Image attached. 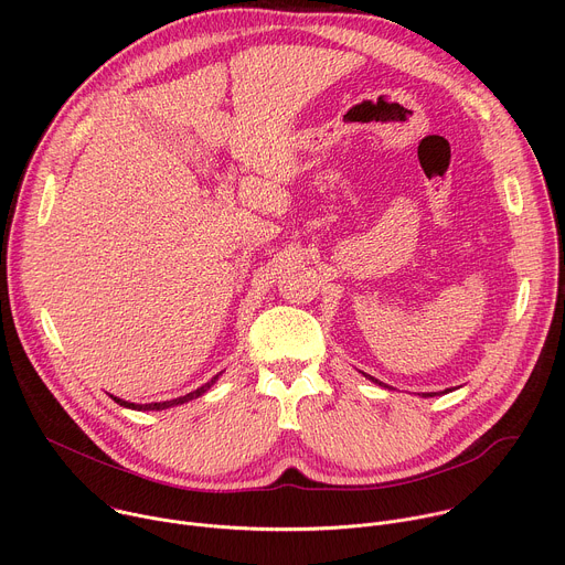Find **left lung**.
<instances>
[{"mask_svg":"<svg viewBox=\"0 0 565 565\" xmlns=\"http://www.w3.org/2000/svg\"><path fill=\"white\" fill-rule=\"evenodd\" d=\"M364 375H366V373H364ZM366 377H369L371 382H375V384H380V386H382V382H380V380H375V377H371V375H366ZM447 391H449V388H447ZM434 395H436V393H423V397H434Z\"/></svg>","mask_w":565,"mask_h":565,"instance_id":"1","label":"left lung"}]
</instances>
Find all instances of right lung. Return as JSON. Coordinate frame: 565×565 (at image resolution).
<instances>
[{"mask_svg": "<svg viewBox=\"0 0 565 565\" xmlns=\"http://www.w3.org/2000/svg\"><path fill=\"white\" fill-rule=\"evenodd\" d=\"M221 375V373H218ZM218 375H214L210 382H205L203 386H199L196 391H192V393H188V395H181V397H174V399H166V402H151V405H136V402H127V399H120V397H116V395H111L120 407H127V409H138V412H160V409H170V407H177V405H183V402H190V399H194V397H199V395H203L216 380H218Z\"/></svg>", "mask_w": 565, "mask_h": 565, "instance_id": "right-lung-1", "label": "right lung"}]
</instances>
